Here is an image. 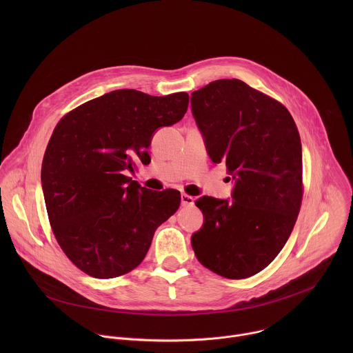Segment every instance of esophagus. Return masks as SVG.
I'll list each match as a JSON object with an SVG mask.
<instances>
[{"instance_id": "1", "label": "esophagus", "mask_w": 353, "mask_h": 353, "mask_svg": "<svg viewBox=\"0 0 353 353\" xmlns=\"http://www.w3.org/2000/svg\"><path fill=\"white\" fill-rule=\"evenodd\" d=\"M181 204L184 207H191L194 205V196L188 195V194H181Z\"/></svg>"}]
</instances>
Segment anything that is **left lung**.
I'll return each instance as SVG.
<instances>
[{"label":"left lung","mask_w":353,"mask_h":353,"mask_svg":"<svg viewBox=\"0 0 353 353\" xmlns=\"http://www.w3.org/2000/svg\"><path fill=\"white\" fill-rule=\"evenodd\" d=\"M191 112L212 162L234 179L232 201L204 195V226L191 237L198 261L244 279L270 265L296 223L301 142L288 109L240 79H218L191 93Z\"/></svg>","instance_id":"8db88e82"}]
</instances>
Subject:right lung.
I'll list each match as a JSON object with an SVG mask.
<instances>
[{
	"label": "right lung",
	"mask_w": 353,
	"mask_h": 353,
	"mask_svg": "<svg viewBox=\"0 0 353 353\" xmlns=\"http://www.w3.org/2000/svg\"><path fill=\"white\" fill-rule=\"evenodd\" d=\"M188 94L120 89L67 113L50 138L41 184L50 225L71 263L109 279L137 268L155 230L180 207L177 190L152 191L127 174L148 165L159 127L180 121Z\"/></svg>",
	"instance_id": "add662e5"
}]
</instances>
